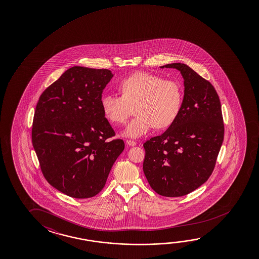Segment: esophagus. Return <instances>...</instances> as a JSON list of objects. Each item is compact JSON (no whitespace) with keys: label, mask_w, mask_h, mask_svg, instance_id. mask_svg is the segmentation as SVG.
<instances>
[{"label":"esophagus","mask_w":259,"mask_h":259,"mask_svg":"<svg viewBox=\"0 0 259 259\" xmlns=\"http://www.w3.org/2000/svg\"><path fill=\"white\" fill-rule=\"evenodd\" d=\"M126 144L129 145V146H136V142H134V141L127 140L126 141Z\"/></svg>","instance_id":"obj_1"}]
</instances>
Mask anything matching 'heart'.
<instances>
[{
    "label": "heart",
    "mask_w": 259,
    "mask_h": 259,
    "mask_svg": "<svg viewBox=\"0 0 259 259\" xmlns=\"http://www.w3.org/2000/svg\"><path fill=\"white\" fill-rule=\"evenodd\" d=\"M119 90L122 97L104 94L101 106L107 119L115 124L125 123L135 109L136 116L122 133L129 138H139L154 126H170L183 106V89L178 82L150 73L128 76L120 83Z\"/></svg>",
    "instance_id": "obj_1"
}]
</instances>
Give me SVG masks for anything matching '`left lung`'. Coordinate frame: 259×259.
<instances>
[{
  "mask_svg": "<svg viewBox=\"0 0 259 259\" xmlns=\"http://www.w3.org/2000/svg\"><path fill=\"white\" fill-rule=\"evenodd\" d=\"M183 76L178 117L162 135L144 143V172L158 194L181 197L209 178L224 138L221 101L214 87L183 63L167 64Z\"/></svg>",
  "mask_w": 259,
  "mask_h": 259,
  "instance_id": "8db88e82",
  "label": "left lung"
}]
</instances>
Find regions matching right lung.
<instances>
[{
  "mask_svg": "<svg viewBox=\"0 0 259 259\" xmlns=\"http://www.w3.org/2000/svg\"><path fill=\"white\" fill-rule=\"evenodd\" d=\"M113 76L108 69L75 66L38 99L32 144L48 183L69 197L87 199L102 191L124 149L123 140L107 141L115 131L101 106Z\"/></svg>",
  "mask_w": 259,
  "mask_h": 259,
  "instance_id": "add662e5",
  "label": "right lung"
}]
</instances>
